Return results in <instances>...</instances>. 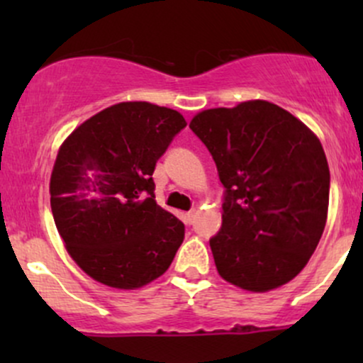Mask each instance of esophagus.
Wrapping results in <instances>:
<instances>
[{"label":"esophagus","instance_id":"obj_1","mask_svg":"<svg viewBox=\"0 0 363 363\" xmlns=\"http://www.w3.org/2000/svg\"><path fill=\"white\" fill-rule=\"evenodd\" d=\"M184 218H186V223H189V225L193 223V222H194V218H196V210H191V211H187Z\"/></svg>","mask_w":363,"mask_h":363}]
</instances>
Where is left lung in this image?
Instances as JSON below:
<instances>
[{"instance_id":"left-lung-1","label":"left lung","mask_w":363,"mask_h":363,"mask_svg":"<svg viewBox=\"0 0 363 363\" xmlns=\"http://www.w3.org/2000/svg\"><path fill=\"white\" fill-rule=\"evenodd\" d=\"M189 128L225 186L222 228L210 239L220 277L257 294L294 280L326 227L329 167L318 136L268 101L201 111Z\"/></svg>"}]
</instances>
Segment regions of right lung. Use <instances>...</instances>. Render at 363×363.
Returning a JSON list of instances; mask_svg holds the SVG:
<instances>
[{
    "label": "right lung",
    "mask_w": 363,
    "mask_h": 363,
    "mask_svg": "<svg viewBox=\"0 0 363 363\" xmlns=\"http://www.w3.org/2000/svg\"><path fill=\"white\" fill-rule=\"evenodd\" d=\"M186 124L169 107L119 102L82 123L57 150L49 182L54 223L95 281L136 290L169 269L184 223L155 203L152 174Z\"/></svg>",
    "instance_id": "obj_1"
}]
</instances>
